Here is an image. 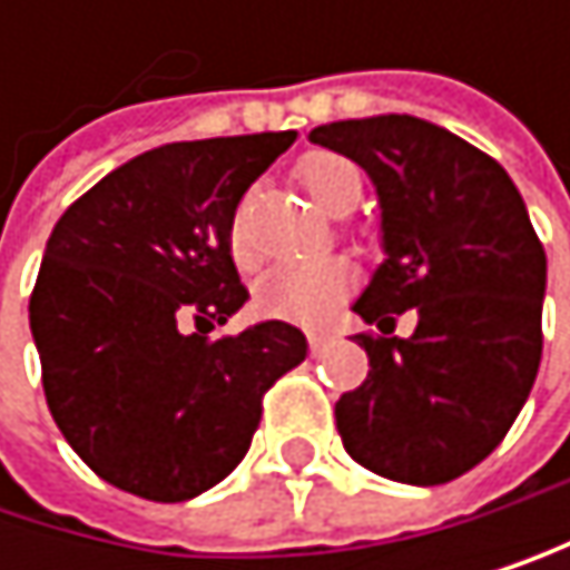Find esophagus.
<instances>
[{
  "label": "esophagus",
  "instance_id": "esophagus-1",
  "mask_svg": "<svg viewBox=\"0 0 570 570\" xmlns=\"http://www.w3.org/2000/svg\"><path fill=\"white\" fill-rule=\"evenodd\" d=\"M307 342H311V348H314V352H321L327 342H332V335H327V332H307Z\"/></svg>",
  "mask_w": 570,
  "mask_h": 570
}]
</instances>
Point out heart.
Wrapping results in <instances>:
<instances>
[{"mask_svg": "<svg viewBox=\"0 0 570 570\" xmlns=\"http://www.w3.org/2000/svg\"><path fill=\"white\" fill-rule=\"evenodd\" d=\"M297 180L311 194V202L332 215L355 208L362 198V174L352 160L338 153H307L297 164ZM228 253L238 266L249 263V246L243 218L228 228ZM352 291V269L342 259H317V263H291L273 266L256 283V304L263 314L291 317L304 324H317L332 314L342 297Z\"/></svg>", "mask_w": 570, "mask_h": 570, "instance_id": "1", "label": "heart"}]
</instances>
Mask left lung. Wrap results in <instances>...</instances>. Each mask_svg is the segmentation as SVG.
<instances>
[{"label": "left lung", "instance_id": "8db88e82", "mask_svg": "<svg viewBox=\"0 0 570 570\" xmlns=\"http://www.w3.org/2000/svg\"><path fill=\"white\" fill-rule=\"evenodd\" d=\"M311 142L376 184L386 259L355 314L368 376L342 393L345 451L368 472L441 485L475 469L513 428L543 352L547 256L517 184L489 153L413 116L345 119ZM413 309L410 340L392 335Z\"/></svg>", "mask_w": 570, "mask_h": 570}]
</instances>
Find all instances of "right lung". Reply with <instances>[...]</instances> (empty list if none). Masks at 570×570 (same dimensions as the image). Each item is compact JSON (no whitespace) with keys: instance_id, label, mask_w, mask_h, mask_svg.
Wrapping results in <instances>:
<instances>
[{"instance_id":"1","label":"right lung","mask_w":570,"mask_h":570,"mask_svg":"<svg viewBox=\"0 0 570 570\" xmlns=\"http://www.w3.org/2000/svg\"><path fill=\"white\" fill-rule=\"evenodd\" d=\"M297 132L167 142L60 215L30 297L43 396L81 462L139 499L184 502L246 458L263 393L307 355L287 321L212 338L249 291L228 228Z\"/></svg>"}]
</instances>
